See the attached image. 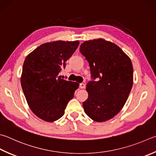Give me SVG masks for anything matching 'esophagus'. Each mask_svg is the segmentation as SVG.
<instances>
[{
    "label": "esophagus",
    "instance_id": "esophagus-1",
    "mask_svg": "<svg viewBox=\"0 0 156 156\" xmlns=\"http://www.w3.org/2000/svg\"><path fill=\"white\" fill-rule=\"evenodd\" d=\"M79 87H80V88H81V89H84V88H86V84L84 83H80V85H79Z\"/></svg>",
    "mask_w": 156,
    "mask_h": 156
}]
</instances>
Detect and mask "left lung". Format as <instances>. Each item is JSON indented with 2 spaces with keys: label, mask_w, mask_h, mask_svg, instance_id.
I'll return each mask as SVG.
<instances>
[{
  "label": "left lung",
  "mask_w": 156,
  "mask_h": 156,
  "mask_svg": "<svg viewBox=\"0 0 156 156\" xmlns=\"http://www.w3.org/2000/svg\"><path fill=\"white\" fill-rule=\"evenodd\" d=\"M79 51L89 62L91 75L98 81L87 84L85 113L97 122L112 119L122 109L133 85L130 58L115 44L104 39L86 41Z\"/></svg>",
  "instance_id": "1"
}]
</instances>
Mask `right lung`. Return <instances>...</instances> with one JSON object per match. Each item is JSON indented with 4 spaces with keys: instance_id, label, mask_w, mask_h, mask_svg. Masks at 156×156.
Masks as SVG:
<instances>
[{
    "instance_id": "right-lung-1",
    "label": "right lung",
    "mask_w": 156,
    "mask_h": 156,
    "mask_svg": "<svg viewBox=\"0 0 156 156\" xmlns=\"http://www.w3.org/2000/svg\"><path fill=\"white\" fill-rule=\"evenodd\" d=\"M79 41L43 43L24 60L20 81L29 107L35 115L54 122L64 114L79 83L64 80L59 73L79 46Z\"/></svg>"
}]
</instances>
